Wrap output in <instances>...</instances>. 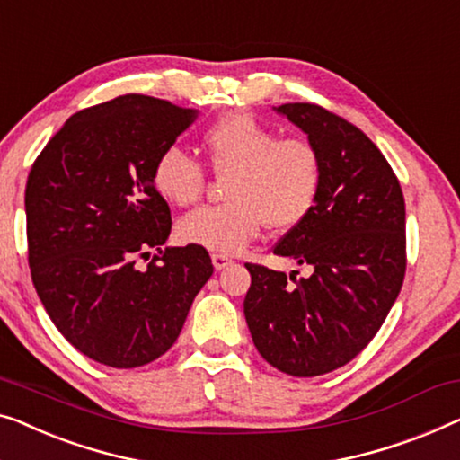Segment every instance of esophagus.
<instances>
[{"instance_id":"1","label":"esophagus","mask_w":460,"mask_h":460,"mask_svg":"<svg viewBox=\"0 0 460 460\" xmlns=\"http://www.w3.org/2000/svg\"><path fill=\"white\" fill-rule=\"evenodd\" d=\"M211 263H214V268L217 271H222L228 268V265H232V259L228 255H222V252H214V255H211Z\"/></svg>"}]
</instances>
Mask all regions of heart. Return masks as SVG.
<instances>
[{"instance_id": "b5f03b06", "label": "heart", "mask_w": 460, "mask_h": 460, "mask_svg": "<svg viewBox=\"0 0 460 460\" xmlns=\"http://www.w3.org/2000/svg\"><path fill=\"white\" fill-rule=\"evenodd\" d=\"M199 149L217 174H226L228 201L184 216L178 234L190 244L217 252H236L259 234L261 224L286 230L311 214L323 181V162L303 137L278 138L276 130L251 114H228L201 132ZM201 164L178 147L159 153L153 186L178 208L203 192Z\"/></svg>"}]
</instances>
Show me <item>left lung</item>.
<instances>
[{
	"mask_svg": "<svg viewBox=\"0 0 460 460\" xmlns=\"http://www.w3.org/2000/svg\"><path fill=\"white\" fill-rule=\"evenodd\" d=\"M274 111L307 135L323 162L311 214L274 246L313 271L296 278L246 263L244 317L265 361L313 377L352 361L394 305L407 268L404 197L382 151L357 126L315 103Z\"/></svg>",
	"mask_w": 460,
	"mask_h": 460,
	"instance_id": "8db88e82",
	"label": "left lung"
}]
</instances>
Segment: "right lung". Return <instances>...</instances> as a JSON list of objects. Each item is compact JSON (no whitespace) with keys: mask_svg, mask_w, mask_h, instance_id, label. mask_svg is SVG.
<instances>
[{"mask_svg":"<svg viewBox=\"0 0 460 460\" xmlns=\"http://www.w3.org/2000/svg\"><path fill=\"white\" fill-rule=\"evenodd\" d=\"M197 110L122 95L78 111L45 145L26 181L32 284L76 350L118 369L141 367L176 342L214 274L199 244L162 246L170 208L153 164ZM157 250L147 269L138 256Z\"/></svg>","mask_w":460,"mask_h":460,"instance_id":"right-lung-1","label":"right lung"}]
</instances>
